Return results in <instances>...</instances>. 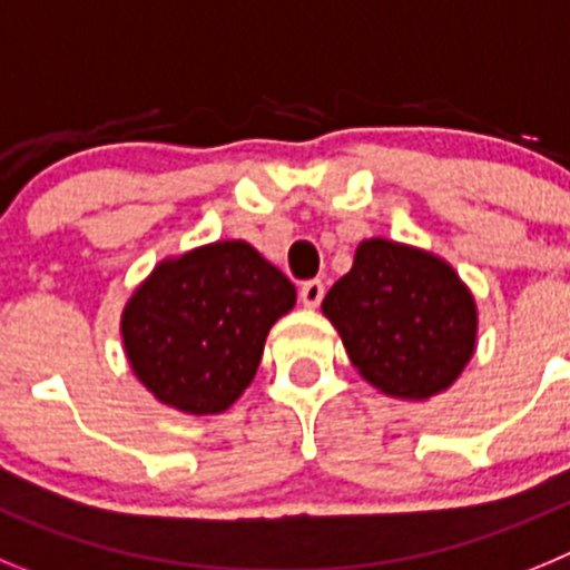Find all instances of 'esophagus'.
Returning a JSON list of instances; mask_svg holds the SVG:
<instances>
[{"instance_id": "34e87169", "label": "esophagus", "mask_w": 570, "mask_h": 570, "mask_svg": "<svg viewBox=\"0 0 570 570\" xmlns=\"http://www.w3.org/2000/svg\"><path fill=\"white\" fill-rule=\"evenodd\" d=\"M323 292H326L323 281H304V284H301V301H304V306H317L323 301Z\"/></svg>"}]
</instances>
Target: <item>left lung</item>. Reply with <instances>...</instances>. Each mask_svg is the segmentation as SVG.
Segmentation results:
<instances>
[{"label": "left lung", "mask_w": 570, "mask_h": 570, "mask_svg": "<svg viewBox=\"0 0 570 570\" xmlns=\"http://www.w3.org/2000/svg\"><path fill=\"white\" fill-rule=\"evenodd\" d=\"M348 361L392 397L425 400L458 381L476 337L474 297L449 264L394 240H363L326 292Z\"/></svg>", "instance_id": "obj_1"}]
</instances>
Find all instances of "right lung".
I'll use <instances>...</instances> for the list:
<instances>
[{
  "label": "right lung",
  "mask_w": 570,
  "mask_h": 570,
  "mask_svg": "<svg viewBox=\"0 0 570 570\" xmlns=\"http://www.w3.org/2000/svg\"><path fill=\"white\" fill-rule=\"evenodd\" d=\"M295 286L244 240L164 261L121 315L132 372L167 406L218 414L253 383Z\"/></svg>",
  "instance_id": "1"
}]
</instances>
